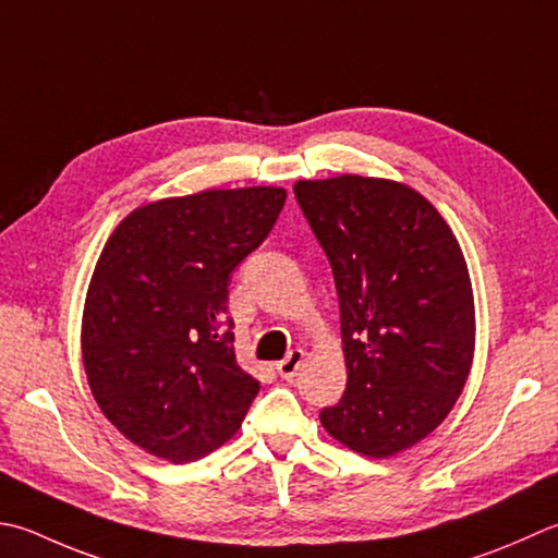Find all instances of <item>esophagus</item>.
<instances>
[{
  "label": "esophagus",
  "mask_w": 558,
  "mask_h": 558,
  "mask_svg": "<svg viewBox=\"0 0 558 558\" xmlns=\"http://www.w3.org/2000/svg\"><path fill=\"white\" fill-rule=\"evenodd\" d=\"M302 363H304V351H302V348H294V351L288 353L286 360H280L276 369H278V375H280L282 379H292L294 375L300 373Z\"/></svg>",
  "instance_id": "1"
}]
</instances>
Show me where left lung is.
<instances>
[{
	"instance_id": "8db88e82",
	"label": "left lung",
	"mask_w": 558,
	"mask_h": 558,
	"mask_svg": "<svg viewBox=\"0 0 558 558\" xmlns=\"http://www.w3.org/2000/svg\"><path fill=\"white\" fill-rule=\"evenodd\" d=\"M294 198L341 307L348 381L322 425L357 454L395 457L447 418L472 369L476 314L460 242L401 181L341 173L298 181Z\"/></svg>"
}]
</instances>
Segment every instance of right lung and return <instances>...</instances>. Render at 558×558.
Here are the masks:
<instances>
[{"mask_svg": "<svg viewBox=\"0 0 558 558\" xmlns=\"http://www.w3.org/2000/svg\"><path fill=\"white\" fill-rule=\"evenodd\" d=\"M286 198L276 185L161 198L108 236L84 300V373L104 416L145 452L195 462L242 428L260 381L236 365L229 272Z\"/></svg>", "mask_w": 558, "mask_h": 558, "instance_id": "add662e5", "label": "right lung"}]
</instances>
